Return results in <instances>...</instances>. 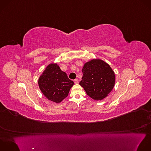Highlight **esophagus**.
I'll list each match as a JSON object with an SVG mask.
<instances>
[{
  "mask_svg": "<svg viewBox=\"0 0 151 151\" xmlns=\"http://www.w3.org/2000/svg\"><path fill=\"white\" fill-rule=\"evenodd\" d=\"M74 82H75V83H79V81H78V79H75V81H74Z\"/></svg>",
  "mask_w": 151,
  "mask_h": 151,
  "instance_id": "esophagus-1",
  "label": "esophagus"
}]
</instances>
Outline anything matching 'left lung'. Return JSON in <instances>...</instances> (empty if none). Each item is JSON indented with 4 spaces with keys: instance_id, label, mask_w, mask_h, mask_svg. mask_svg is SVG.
Returning <instances> with one entry per match:
<instances>
[{
    "instance_id": "left-lung-1",
    "label": "left lung",
    "mask_w": 151,
    "mask_h": 151,
    "mask_svg": "<svg viewBox=\"0 0 151 151\" xmlns=\"http://www.w3.org/2000/svg\"><path fill=\"white\" fill-rule=\"evenodd\" d=\"M82 73L79 85L96 101L105 98L114 88V72L108 63L101 59H92L85 63Z\"/></svg>"
}]
</instances>
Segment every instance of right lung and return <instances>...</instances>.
Returning a JSON list of instances; mask_svg holds the SVG:
<instances>
[{"label":"right lung","mask_w":151,"mask_h":151,"mask_svg":"<svg viewBox=\"0 0 151 151\" xmlns=\"http://www.w3.org/2000/svg\"><path fill=\"white\" fill-rule=\"evenodd\" d=\"M39 88L50 101L59 103L68 95L74 82L57 63L49 64L38 79Z\"/></svg>","instance_id":"add662e5"}]
</instances>
